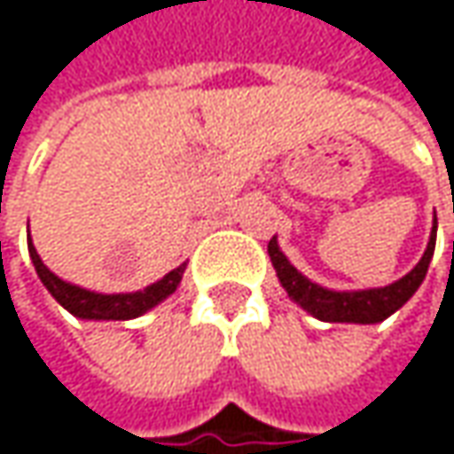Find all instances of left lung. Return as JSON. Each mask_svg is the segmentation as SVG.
Masks as SVG:
<instances>
[{
  "label": "left lung",
  "mask_w": 454,
  "mask_h": 454,
  "mask_svg": "<svg viewBox=\"0 0 454 454\" xmlns=\"http://www.w3.org/2000/svg\"><path fill=\"white\" fill-rule=\"evenodd\" d=\"M434 247H436V215H434V228L426 244L423 257L418 260V265L410 270L408 276H403L400 281L389 284V286H376V289H325L316 281H310L308 276H302L289 257L281 252L278 239L273 236L268 241V254L270 262L276 268V276L281 281V286L286 289L289 300L297 302L302 310H308L310 316L325 323H381L389 316H395L410 297L418 292V286L426 278L428 262L434 257Z\"/></svg>",
  "instance_id": "obj_1"
}]
</instances>
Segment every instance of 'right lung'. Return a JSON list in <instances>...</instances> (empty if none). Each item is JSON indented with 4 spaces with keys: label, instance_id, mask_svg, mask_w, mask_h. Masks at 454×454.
Masks as SVG:
<instances>
[{
    "label": "right lung",
    "instance_id": "1",
    "mask_svg": "<svg viewBox=\"0 0 454 454\" xmlns=\"http://www.w3.org/2000/svg\"><path fill=\"white\" fill-rule=\"evenodd\" d=\"M28 252H31V262L46 286V292L70 313V316L81 317V320H131V317L144 316L146 310L157 308L162 300H168L186 270V262H181L178 268H173L170 273H165L160 281L138 289V292H118V294H102V292H91L83 289L78 284H70L65 278H59L57 273H51L44 265V260L39 257L31 233H28Z\"/></svg>",
    "mask_w": 454,
    "mask_h": 454
}]
</instances>
